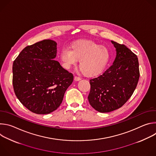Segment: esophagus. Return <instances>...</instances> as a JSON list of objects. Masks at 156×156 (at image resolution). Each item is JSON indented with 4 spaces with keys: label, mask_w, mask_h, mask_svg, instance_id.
I'll return each instance as SVG.
<instances>
[{
    "label": "esophagus",
    "mask_w": 156,
    "mask_h": 156,
    "mask_svg": "<svg viewBox=\"0 0 156 156\" xmlns=\"http://www.w3.org/2000/svg\"><path fill=\"white\" fill-rule=\"evenodd\" d=\"M81 80V78H80V77H78V76H75V77H74V80L75 81H80Z\"/></svg>",
    "instance_id": "1"
}]
</instances>
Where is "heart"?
<instances>
[{"label":"heart","mask_w":156,"mask_h":156,"mask_svg":"<svg viewBox=\"0 0 156 156\" xmlns=\"http://www.w3.org/2000/svg\"><path fill=\"white\" fill-rule=\"evenodd\" d=\"M108 49L94 41L81 40L73 43L69 48H63L60 58L63 67L70 69L80 60L81 72L87 76L93 77L101 74L108 62Z\"/></svg>","instance_id":"obj_1"}]
</instances>
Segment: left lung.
<instances>
[{
  "mask_svg": "<svg viewBox=\"0 0 156 156\" xmlns=\"http://www.w3.org/2000/svg\"><path fill=\"white\" fill-rule=\"evenodd\" d=\"M111 42L116 49L112 65L101 75L90 80L89 102L101 113L112 112L123 105L134 92L140 78L137 56L124 44Z\"/></svg>",
  "mask_w": 156,
  "mask_h": 156,
  "instance_id": "1",
  "label": "left lung"
}]
</instances>
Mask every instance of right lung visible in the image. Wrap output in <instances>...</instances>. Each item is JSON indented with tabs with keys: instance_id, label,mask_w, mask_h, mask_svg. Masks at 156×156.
Here are the masks:
<instances>
[{
	"instance_id": "right-lung-1",
	"label": "right lung",
	"mask_w": 156,
	"mask_h": 156,
	"mask_svg": "<svg viewBox=\"0 0 156 156\" xmlns=\"http://www.w3.org/2000/svg\"><path fill=\"white\" fill-rule=\"evenodd\" d=\"M57 43L37 42L21 51L13 63V86L16 96L37 114H48L61 104L73 75L55 60Z\"/></svg>"
}]
</instances>
